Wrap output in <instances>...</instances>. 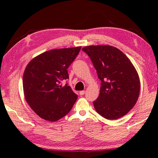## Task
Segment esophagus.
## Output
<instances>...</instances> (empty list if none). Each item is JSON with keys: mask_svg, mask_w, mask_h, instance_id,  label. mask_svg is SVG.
I'll return each mask as SVG.
<instances>
[{"mask_svg": "<svg viewBox=\"0 0 158 158\" xmlns=\"http://www.w3.org/2000/svg\"><path fill=\"white\" fill-rule=\"evenodd\" d=\"M84 93H85V90H81V91H79V94L81 95H84Z\"/></svg>", "mask_w": 158, "mask_h": 158, "instance_id": "34e87169", "label": "esophagus"}]
</instances>
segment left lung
Segmentation results:
<instances>
[{
	"label": "left lung",
	"mask_w": 158,
	"mask_h": 158,
	"mask_svg": "<svg viewBox=\"0 0 158 158\" xmlns=\"http://www.w3.org/2000/svg\"><path fill=\"white\" fill-rule=\"evenodd\" d=\"M82 50L89 55L101 81L100 95L93 102L96 111L109 120L124 116L139 96L141 84L135 66L113 46L90 45Z\"/></svg>",
	"instance_id": "8db88e82"
}]
</instances>
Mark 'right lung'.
Returning <instances> with one entry per match:
<instances>
[{
	"mask_svg": "<svg viewBox=\"0 0 158 158\" xmlns=\"http://www.w3.org/2000/svg\"><path fill=\"white\" fill-rule=\"evenodd\" d=\"M81 47L47 51L33 58L23 73V89L26 102L42 119L55 122L68 114L77 95L67 84L68 68Z\"/></svg>",
	"mask_w": 158,
	"mask_h": 158,
	"instance_id": "obj_1",
	"label": "right lung"
}]
</instances>
